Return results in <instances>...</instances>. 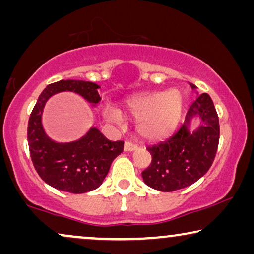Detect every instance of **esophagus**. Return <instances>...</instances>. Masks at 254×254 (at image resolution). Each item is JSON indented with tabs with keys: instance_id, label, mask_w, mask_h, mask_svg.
I'll return each mask as SVG.
<instances>
[{
	"instance_id": "34e87169",
	"label": "esophagus",
	"mask_w": 254,
	"mask_h": 254,
	"mask_svg": "<svg viewBox=\"0 0 254 254\" xmlns=\"http://www.w3.org/2000/svg\"><path fill=\"white\" fill-rule=\"evenodd\" d=\"M124 149H125V151H133V150H135V149H137V144H135L130 141H126L125 142Z\"/></svg>"
}]
</instances>
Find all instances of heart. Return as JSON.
<instances>
[{"label":"heart","mask_w":254,"mask_h":254,"mask_svg":"<svg viewBox=\"0 0 254 254\" xmlns=\"http://www.w3.org/2000/svg\"><path fill=\"white\" fill-rule=\"evenodd\" d=\"M184 106L179 91L147 92L128 99L123 107L125 117L138 120L137 130L147 140L158 141L168 137L178 125ZM110 117L119 120L117 112Z\"/></svg>","instance_id":"b5f03b06"}]
</instances>
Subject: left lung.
Wrapping results in <instances>:
<instances>
[{
    "label": "left lung",
    "instance_id": "8db88e82",
    "mask_svg": "<svg viewBox=\"0 0 254 254\" xmlns=\"http://www.w3.org/2000/svg\"><path fill=\"white\" fill-rule=\"evenodd\" d=\"M195 115L200 116L203 125L190 133L187 127ZM218 141L220 123L216 109L209 95L202 93L190 106L185 123L176 133L165 141L147 147L151 163L142 171L144 183L161 192H173L192 185L213 164Z\"/></svg>",
    "mask_w": 254,
    "mask_h": 254
}]
</instances>
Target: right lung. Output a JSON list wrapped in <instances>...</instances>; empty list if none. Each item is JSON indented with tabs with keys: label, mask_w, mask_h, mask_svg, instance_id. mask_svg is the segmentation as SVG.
I'll return each mask as SVG.
<instances>
[{
	"label": "right lung",
	"mask_w": 254,
	"mask_h": 254,
	"mask_svg": "<svg viewBox=\"0 0 254 254\" xmlns=\"http://www.w3.org/2000/svg\"><path fill=\"white\" fill-rule=\"evenodd\" d=\"M98 88L96 83L72 79L52 83L41 92L30 114L27 142L31 159L40 178L54 189L74 194L96 190L109 173L113 159L124 150V141H109L97 128L76 142L57 143L41 126L44 105L54 93L74 91L97 104L100 100Z\"/></svg>",
	"instance_id": "right-lung-1"
}]
</instances>
